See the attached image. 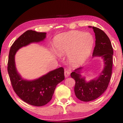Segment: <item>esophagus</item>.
Returning <instances> with one entry per match:
<instances>
[{
  "label": "esophagus",
  "mask_w": 123,
  "mask_h": 123,
  "mask_svg": "<svg viewBox=\"0 0 123 123\" xmlns=\"http://www.w3.org/2000/svg\"><path fill=\"white\" fill-rule=\"evenodd\" d=\"M70 71H68V70H65L64 71V76L65 78H68V77L70 76Z\"/></svg>",
  "instance_id": "esophagus-1"
}]
</instances>
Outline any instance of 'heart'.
Masks as SVG:
<instances>
[{"instance_id":"1","label":"heart","mask_w":123,"mask_h":123,"mask_svg":"<svg viewBox=\"0 0 123 123\" xmlns=\"http://www.w3.org/2000/svg\"><path fill=\"white\" fill-rule=\"evenodd\" d=\"M94 39L91 33L71 31L60 34L53 40V49L56 55L62 56L68 54L71 61H85L92 52Z\"/></svg>"}]
</instances>
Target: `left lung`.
<instances>
[{
    "instance_id": "8db88e82",
    "label": "left lung",
    "mask_w": 123,
    "mask_h": 123,
    "mask_svg": "<svg viewBox=\"0 0 123 123\" xmlns=\"http://www.w3.org/2000/svg\"><path fill=\"white\" fill-rule=\"evenodd\" d=\"M92 28L95 36L93 58L101 57L103 61L104 68L98 77L88 81L81 74L83 67L76 68L71 73V76L75 81L74 93L76 98L84 102L94 100L106 91L112 75L113 65V49L109 38L98 28Z\"/></svg>"
}]
</instances>
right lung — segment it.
<instances>
[{
  "label": "right lung",
  "mask_w": 123,
  "mask_h": 123,
  "mask_svg": "<svg viewBox=\"0 0 123 123\" xmlns=\"http://www.w3.org/2000/svg\"><path fill=\"white\" fill-rule=\"evenodd\" d=\"M46 34L33 30L25 31L11 45L8 59V72L15 93L22 100L36 106H43L51 101L56 85L64 80V68H59L38 79L28 80L17 71L15 55L20 48L43 41Z\"/></svg>",
  "instance_id": "right-lung-1"
}]
</instances>
